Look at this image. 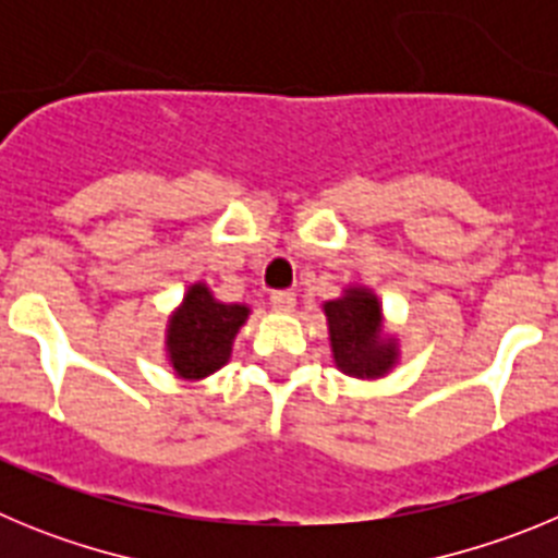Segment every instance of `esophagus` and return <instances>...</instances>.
I'll list each match as a JSON object with an SVG mask.
<instances>
[{"label":"esophagus","instance_id":"obj_1","mask_svg":"<svg viewBox=\"0 0 558 558\" xmlns=\"http://www.w3.org/2000/svg\"><path fill=\"white\" fill-rule=\"evenodd\" d=\"M270 307L276 313H293L295 293H290V290H276V293H270Z\"/></svg>","mask_w":558,"mask_h":558}]
</instances>
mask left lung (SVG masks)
Masks as SVG:
<instances>
[{"mask_svg":"<svg viewBox=\"0 0 558 558\" xmlns=\"http://www.w3.org/2000/svg\"><path fill=\"white\" fill-rule=\"evenodd\" d=\"M335 366L349 377H383L397 363V340L383 335V304L368 288H349L324 304Z\"/></svg>","mask_w":558,"mask_h":558,"instance_id":"1","label":"left lung"}]
</instances>
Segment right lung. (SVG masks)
Returning a JSON list of instances; mask_svg holds the SVG:
<instances>
[{
	"mask_svg": "<svg viewBox=\"0 0 558 558\" xmlns=\"http://www.w3.org/2000/svg\"><path fill=\"white\" fill-rule=\"evenodd\" d=\"M248 313L245 304L218 302L204 282L192 284L167 324V357L175 374L181 379H204L223 368Z\"/></svg>",
	"mask_w": 558,
	"mask_h": 558,
	"instance_id": "right-lung-1",
	"label": "right lung"
}]
</instances>
